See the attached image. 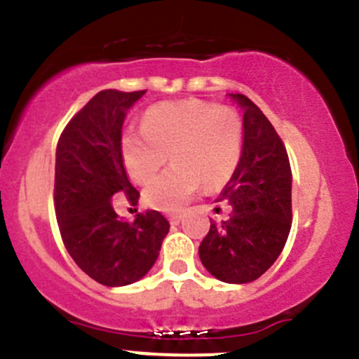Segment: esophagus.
<instances>
[{"mask_svg":"<svg viewBox=\"0 0 359 359\" xmlns=\"http://www.w3.org/2000/svg\"><path fill=\"white\" fill-rule=\"evenodd\" d=\"M168 220H170V224H172V225H177V224H180V220H182V215H180V213H170Z\"/></svg>","mask_w":359,"mask_h":359,"instance_id":"obj_1","label":"esophagus"}]
</instances>
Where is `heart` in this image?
I'll list each match as a JSON object with an SVG mask.
<instances>
[{
	"instance_id": "heart-1",
	"label": "heart",
	"mask_w": 359,
	"mask_h": 359,
	"mask_svg": "<svg viewBox=\"0 0 359 359\" xmlns=\"http://www.w3.org/2000/svg\"><path fill=\"white\" fill-rule=\"evenodd\" d=\"M244 123L229 104L203 100L160 103L144 113L142 129L122 137V156L132 180L146 186L168 161L173 165L144 191L149 206L173 211L205 184H227L243 153Z\"/></svg>"
}]
</instances>
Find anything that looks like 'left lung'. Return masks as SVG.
I'll return each instance as SVG.
<instances>
[{
  "mask_svg": "<svg viewBox=\"0 0 359 359\" xmlns=\"http://www.w3.org/2000/svg\"><path fill=\"white\" fill-rule=\"evenodd\" d=\"M232 97L244 111L243 154L218 198L230 205L229 218L211 222L199 258L218 280L248 284L262 277L285 246L292 224V173L270 120L244 94Z\"/></svg>",
  "mask_w": 359,
  "mask_h": 359,
  "instance_id": "1",
  "label": "left lung"
}]
</instances>
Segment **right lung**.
<instances>
[{
	"label": "right lung",
	"mask_w": 359,
	"mask_h": 359,
	"mask_svg": "<svg viewBox=\"0 0 359 359\" xmlns=\"http://www.w3.org/2000/svg\"><path fill=\"white\" fill-rule=\"evenodd\" d=\"M146 90H100L67 123L56 146L55 213L60 233L79 269L108 287L129 285L148 273L168 233L156 210L122 220L111 198L137 205L123 168L122 126L126 111Z\"/></svg>",
	"instance_id": "1"
}]
</instances>
